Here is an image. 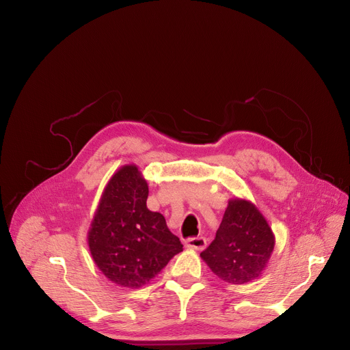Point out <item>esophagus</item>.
<instances>
[{
    "label": "esophagus",
    "mask_w": 350,
    "mask_h": 350,
    "mask_svg": "<svg viewBox=\"0 0 350 350\" xmlns=\"http://www.w3.org/2000/svg\"><path fill=\"white\" fill-rule=\"evenodd\" d=\"M185 246L193 250H202L206 246V241L205 238H190L185 241Z\"/></svg>",
    "instance_id": "esophagus-1"
}]
</instances>
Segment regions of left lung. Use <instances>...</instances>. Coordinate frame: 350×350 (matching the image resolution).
Instances as JSON below:
<instances>
[{"label":"left lung","mask_w":350,"mask_h":350,"mask_svg":"<svg viewBox=\"0 0 350 350\" xmlns=\"http://www.w3.org/2000/svg\"><path fill=\"white\" fill-rule=\"evenodd\" d=\"M274 243L273 230L258 206L247 200L232 198L215 239L200 256L221 280L245 284L262 275Z\"/></svg>","instance_id":"left-lung-1"}]
</instances>
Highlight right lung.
Returning a JSON list of instances; mask_svg holds the SVG:
<instances>
[{"instance_id":"add662e5","label":"right lung","mask_w":350,"mask_h":350,"mask_svg":"<svg viewBox=\"0 0 350 350\" xmlns=\"http://www.w3.org/2000/svg\"><path fill=\"white\" fill-rule=\"evenodd\" d=\"M148 183L125 165L105 185L87 235L92 260L109 282L139 288L183 250L160 213L146 206Z\"/></svg>"}]
</instances>
